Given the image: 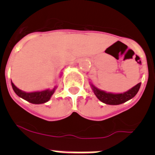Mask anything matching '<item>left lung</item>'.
I'll use <instances>...</instances> for the list:
<instances>
[{
    "label": "left lung",
    "mask_w": 155,
    "mask_h": 155,
    "mask_svg": "<svg viewBox=\"0 0 155 155\" xmlns=\"http://www.w3.org/2000/svg\"><path fill=\"white\" fill-rule=\"evenodd\" d=\"M90 81V80H89ZM90 86L93 92L95 94V96L98 98L102 102L107 105H120L124 102H127L131 98H134L139 91L140 84L141 83H138L135 86L131 87L130 89L128 91H125L124 93H113V92H107V91L101 90L98 88L97 87L91 83V81H89Z\"/></svg>",
    "instance_id": "left-lung-1"
}]
</instances>
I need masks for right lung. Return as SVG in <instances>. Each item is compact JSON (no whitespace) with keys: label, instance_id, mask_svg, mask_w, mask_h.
<instances>
[{"label":"right lung","instance_id":"add662e5","mask_svg":"<svg viewBox=\"0 0 155 155\" xmlns=\"http://www.w3.org/2000/svg\"><path fill=\"white\" fill-rule=\"evenodd\" d=\"M12 82V86L13 88L14 91L15 92L18 96L20 98H23V99L26 100L27 102H30L32 104H43L46 103L50 99L53 93L55 92L56 89H57V86H55L53 89H48L42 90V91H31V92H27V91H24L22 90L19 89L16 87L14 83Z\"/></svg>","mask_w":155,"mask_h":155}]
</instances>
